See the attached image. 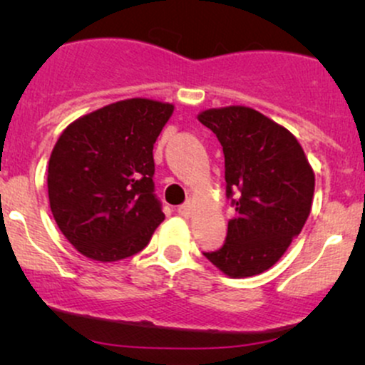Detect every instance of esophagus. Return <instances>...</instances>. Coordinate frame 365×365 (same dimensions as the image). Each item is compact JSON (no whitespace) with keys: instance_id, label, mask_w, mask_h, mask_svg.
Here are the masks:
<instances>
[{"instance_id":"1","label":"esophagus","mask_w":365,"mask_h":365,"mask_svg":"<svg viewBox=\"0 0 365 365\" xmlns=\"http://www.w3.org/2000/svg\"><path fill=\"white\" fill-rule=\"evenodd\" d=\"M192 212H194V204L192 202H185L182 206H178V215L183 217H190Z\"/></svg>"}]
</instances>
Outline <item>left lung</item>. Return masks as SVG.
Instances as JSON below:
<instances>
[{
    "mask_svg": "<svg viewBox=\"0 0 365 365\" xmlns=\"http://www.w3.org/2000/svg\"><path fill=\"white\" fill-rule=\"evenodd\" d=\"M197 118L223 148L226 197L235 207L225 245L204 255L230 278L261 274L302 232L314 171L299 140L252 108H212Z\"/></svg>",
    "mask_w": 365,
    "mask_h": 365,
    "instance_id": "obj_1",
    "label": "left lung"
}]
</instances>
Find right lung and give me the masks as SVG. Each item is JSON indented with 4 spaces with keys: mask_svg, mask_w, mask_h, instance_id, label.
I'll return each instance as SVG.
<instances>
[{
    "mask_svg": "<svg viewBox=\"0 0 365 365\" xmlns=\"http://www.w3.org/2000/svg\"><path fill=\"white\" fill-rule=\"evenodd\" d=\"M175 106L125 99L63 130L48 166L49 206L66 240L92 261L140 252L165 220L154 194V142Z\"/></svg>",
    "mask_w": 365,
    "mask_h": 365,
    "instance_id": "obj_1",
    "label": "right lung"
}]
</instances>
